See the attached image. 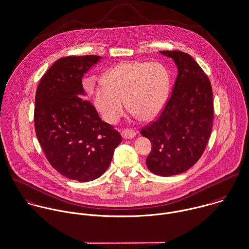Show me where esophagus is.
I'll return each mask as SVG.
<instances>
[{
    "label": "esophagus",
    "mask_w": 249,
    "mask_h": 249,
    "mask_svg": "<svg viewBox=\"0 0 249 249\" xmlns=\"http://www.w3.org/2000/svg\"><path fill=\"white\" fill-rule=\"evenodd\" d=\"M122 136L124 139H132L136 136V132L132 129H124L122 131Z\"/></svg>",
    "instance_id": "obj_1"
}]
</instances>
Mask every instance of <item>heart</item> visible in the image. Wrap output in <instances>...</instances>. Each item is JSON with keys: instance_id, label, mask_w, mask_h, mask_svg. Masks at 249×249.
Masks as SVG:
<instances>
[{"instance_id": "obj_1", "label": "heart", "mask_w": 249, "mask_h": 249, "mask_svg": "<svg viewBox=\"0 0 249 249\" xmlns=\"http://www.w3.org/2000/svg\"><path fill=\"white\" fill-rule=\"evenodd\" d=\"M103 87L93 94V105L102 119L115 124L124 114V103L143 121L156 119L162 111L170 88V75L160 63L126 62L112 68Z\"/></svg>"}]
</instances>
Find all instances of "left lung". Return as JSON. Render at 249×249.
I'll return each mask as SVG.
<instances>
[{"label":"left lung","mask_w":249,"mask_h":249,"mask_svg":"<svg viewBox=\"0 0 249 249\" xmlns=\"http://www.w3.org/2000/svg\"><path fill=\"white\" fill-rule=\"evenodd\" d=\"M171 58L178 76L160 118L141 130L152 142L146 160L161 177L181 174L194 165L210 139L213 121L212 85L194 59L181 51H160Z\"/></svg>","instance_id":"obj_1"}]
</instances>
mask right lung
<instances>
[{"mask_svg": "<svg viewBox=\"0 0 249 249\" xmlns=\"http://www.w3.org/2000/svg\"><path fill=\"white\" fill-rule=\"evenodd\" d=\"M100 59H59L42 76L36 93L35 128L46 159L61 175L82 182L106 171L122 142L120 133L85 99L84 74Z\"/></svg>", "mask_w": 249, "mask_h": 249, "instance_id": "right-lung-1", "label": "right lung"}]
</instances>
